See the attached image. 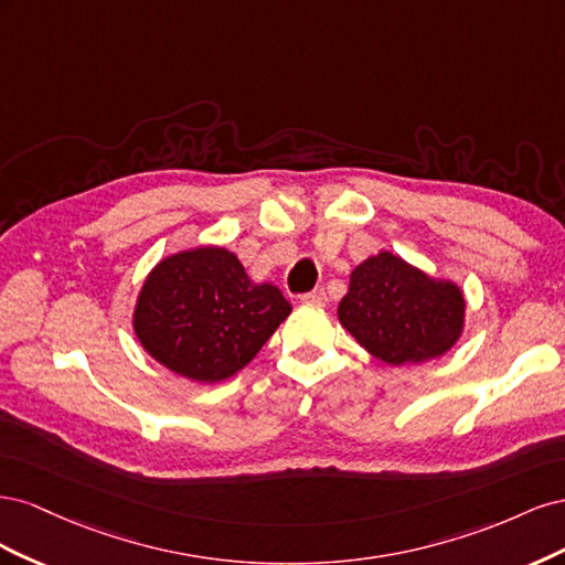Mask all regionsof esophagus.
I'll return each instance as SVG.
<instances>
[{"instance_id":"obj_1","label":"esophagus","mask_w":565,"mask_h":565,"mask_svg":"<svg viewBox=\"0 0 565 565\" xmlns=\"http://www.w3.org/2000/svg\"><path fill=\"white\" fill-rule=\"evenodd\" d=\"M301 301L311 303V306H324V303H328V295H324V289H313V292L303 295Z\"/></svg>"}]
</instances>
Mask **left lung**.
I'll use <instances>...</instances> for the list:
<instances>
[{
  "instance_id": "8db88e82",
  "label": "left lung",
  "mask_w": 565,
  "mask_h": 565,
  "mask_svg": "<svg viewBox=\"0 0 565 565\" xmlns=\"http://www.w3.org/2000/svg\"><path fill=\"white\" fill-rule=\"evenodd\" d=\"M337 316L382 363L419 365L457 344L467 322V299L457 282L434 278L384 249L351 270Z\"/></svg>"
}]
</instances>
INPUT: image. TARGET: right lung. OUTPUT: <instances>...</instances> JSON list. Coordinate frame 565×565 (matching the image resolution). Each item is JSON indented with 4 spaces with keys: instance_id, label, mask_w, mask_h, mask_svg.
Masks as SVG:
<instances>
[{
    "instance_id": "add662e5",
    "label": "right lung",
    "mask_w": 565,
    "mask_h": 565,
    "mask_svg": "<svg viewBox=\"0 0 565 565\" xmlns=\"http://www.w3.org/2000/svg\"><path fill=\"white\" fill-rule=\"evenodd\" d=\"M292 306L273 282H254L235 252L198 245L160 259L134 303L131 328L169 372L216 384L262 351Z\"/></svg>"
}]
</instances>
